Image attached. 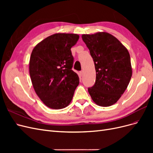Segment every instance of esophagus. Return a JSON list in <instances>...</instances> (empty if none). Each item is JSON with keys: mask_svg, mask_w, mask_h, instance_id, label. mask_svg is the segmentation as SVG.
<instances>
[{"mask_svg": "<svg viewBox=\"0 0 153 153\" xmlns=\"http://www.w3.org/2000/svg\"><path fill=\"white\" fill-rule=\"evenodd\" d=\"M83 73H84V71H80V76H81L83 75Z\"/></svg>", "mask_w": 153, "mask_h": 153, "instance_id": "obj_1", "label": "esophagus"}]
</instances>
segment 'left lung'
Listing matches in <instances>:
<instances>
[{"instance_id": "8db88e82", "label": "left lung", "mask_w": 153, "mask_h": 153, "mask_svg": "<svg viewBox=\"0 0 153 153\" xmlns=\"http://www.w3.org/2000/svg\"><path fill=\"white\" fill-rule=\"evenodd\" d=\"M96 69L95 84L88 89L94 102L110 106L121 98L132 76L130 55L120 41L108 32L82 34Z\"/></svg>"}]
</instances>
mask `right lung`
<instances>
[{
  "instance_id": "right-lung-1",
  "label": "right lung",
  "mask_w": 153,
  "mask_h": 153,
  "mask_svg": "<svg viewBox=\"0 0 153 153\" xmlns=\"http://www.w3.org/2000/svg\"><path fill=\"white\" fill-rule=\"evenodd\" d=\"M78 39L76 34H54L32 50L29 61L32 84L36 94L50 108L66 107L79 84V77L71 69V51Z\"/></svg>"
}]
</instances>
